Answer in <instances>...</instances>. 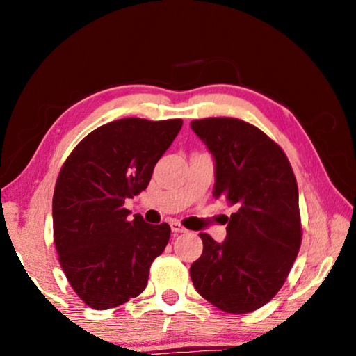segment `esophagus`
Wrapping results in <instances>:
<instances>
[{
    "label": "esophagus",
    "mask_w": 356,
    "mask_h": 356,
    "mask_svg": "<svg viewBox=\"0 0 356 356\" xmlns=\"http://www.w3.org/2000/svg\"><path fill=\"white\" fill-rule=\"evenodd\" d=\"M171 231L174 232V234H182V232H186V229L180 225V222H177V221H172L171 222Z\"/></svg>",
    "instance_id": "34e87169"
}]
</instances>
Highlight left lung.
<instances>
[{
    "label": "left lung",
    "mask_w": 356,
    "mask_h": 356,
    "mask_svg": "<svg viewBox=\"0 0 356 356\" xmlns=\"http://www.w3.org/2000/svg\"><path fill=\"white\" fill-rule=\"evenodd\" d=\"M215 161L213 196L237 206L225 242L209 234L191 264L193 286L221 311L246 314L284 284L301 245L298 186L286 154L245 120H191Z\"/></svg>",
    "instance_id": "left-lung-1"
}]
</instances>
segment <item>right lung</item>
Listing matches in <instances>:
<instances>
[{"mask_svg": "<svg viewBox=\"0 0 356 356\" xmlns=\"http://www.w3.org/2000/svg\"><path fill=\"white\" fill-rule=\"evenodd\" d=\"M182 119L125 118L91 131L72 150L53 195V234L70 286L92 309L127 303L171 236L168 222L129 218L127 197L147 188Z\"/></svg>", "mask_w": 356, "mask_h": 356, "instance_id": "add662e5", "label": "right lung"}]
</instances>
